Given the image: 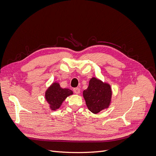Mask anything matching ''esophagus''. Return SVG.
Wrapping results in <instances>:
<instances>
[{"instance_id": "esophagus-1", "label": "esophagus", "mask_w": 156, "mask_h": 156, "mask_svg": "<svg viewBox=\"0 0 156 156\" xmlns=\"http://www.w3.org/2000/svg\"><path fill=\"white\" fill-rule=\"evenodd\" d=\"M80 91H81V90H80L79 88H73V92L76 94H79L80 93Z\"/></svg>"}]
</instances>
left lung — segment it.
<instances>
[{
	"instance_id": "obj_1",
	"label": "left lung",
	"mask_w": 156,
	"mask_h": 156,
	"mask_svg": "<svg viewBox=\"0 0 156 156\" xmlns=\"http://www.w3.org/2000/svg\"><path fill=\"white\" fill-rule=\"evenodd\" d=\"M83 94L88 110L94 114H98L111 105L112 94L111 85L98 78L90 79Z\"/></svg>"
}]
</instances>
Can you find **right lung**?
<instances>
[{
	"instance_id": "add662e5",
	"label": "right lung",
	"mask_w": 156,
	"mask_h": 156,
	"mask_svg": "<svg viewBox=\"0 0 156 156\" xmlns=\"http://www.w3.org/2000/svg\"><path fill=\"white\" fill-rule=\"evenodd\" d=\"M73 93L69 88H62L58 82H54L46 90L45 92V100L49 105L51 111L58 109L63 101L67 97L72 95Z\"/></svg>"
}]
</instances>
